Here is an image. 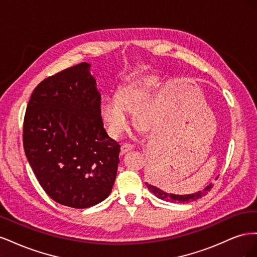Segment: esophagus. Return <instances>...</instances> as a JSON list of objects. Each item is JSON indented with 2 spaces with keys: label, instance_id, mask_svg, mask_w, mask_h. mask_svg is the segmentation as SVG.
I'll return each mask as SVG.
<instances>
[{
  "label": "esophagus",
  "instance_id": "esophagus-1",
  "mask_svg": "<svg viewBox=\"0 0 257 257\" xmlns=\"http://www.w3.org/2000/svg\"><path fill=\"white\" fill-rule=\"evenodd\" d=\"M133 148H134L133 145H131V144H128V143H125V144H123V145L121 146V152H122V153H126L127 151H131L132 149H133Z\"/></svg>",
  "mask_w": 257,
  "mask_h": 257
}]
</instances>
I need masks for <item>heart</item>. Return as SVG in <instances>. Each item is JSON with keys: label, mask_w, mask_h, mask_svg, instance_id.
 <instances>
[{"label": "heart", "mask_w": 257, "mask_h": 257, "mask_svg": "<svg viewBox=\"0 0 257 257\" xmlns=\"http://www.w3.org/2000/svg\"><path fill=\"white\" fill-rule=\"evenodd\" d=\"M155 87V80L145 78L123 84L116 90L114 102H104L99 107L100 119L111 137L120 136L128 126L124 112L135 113L138 126L149 130L158 123L160 100L150 98Z\"/></svg>", "instance_id": "heart-1"}]
</instances>
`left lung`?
Instances as JSON below:
<instances>
[{"mask_svg":"<svg viewBox=\"0 0 257 257\" xmlns=\"http://www.w3.org/2000/svg\"><path fill=\"white\" fill-rule=\"evenodd\" d=\"M146 184L148 186V189H149L150 192H152L155 196H158L163 200L172 201V203H190V201L197 200L201 196H205L206 194L213 188V184L210 183L203 191H198L193 194H188V195H175V194H168V193L163 192L162 190L155 188V186L151 184H148V183Z\"/></svg>","mask_w":257,"mask_h":257,"instance_id":"1","label":"left lung"}]
</instances>
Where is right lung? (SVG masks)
<instances>
[{
    "label": "right lung",
    "instance_id": "add662e5",
    "mask_svg": "<svg viewBox=\"0 0 257 257\" xmlns=\"http://www.w3.org/2000/svg\"><path fill=\"white\" fill-rule=\"evenodd\" d=\"M100 99L83 62L44 79L29 100L23 148L42 188L61 205L89 208L112 190L120 145L104 128Z\"/></svg>",
    "mask_w": 257,
    "mask_h": 257
}]
</instances>
